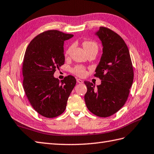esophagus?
Masks as SVG:
<instances>
[{"label":"esophagus","instance_id":"34e87169","mask_svg":"<svg viewBox=\"0 0 154 154\" xmlns=\"http://www.w3.org/2000/svg\"><path fill=\"white\" fill-rule=\"evenodd\" d=\"M77 82L78 83H83V81L80 79H77Z\"/></svg>","mask_w":154,"mask_h":154}]
</instances>
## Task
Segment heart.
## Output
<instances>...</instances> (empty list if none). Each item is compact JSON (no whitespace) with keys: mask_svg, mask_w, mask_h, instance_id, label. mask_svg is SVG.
I'll list each match as a JSON object with an SVG mask.
<instances>
[{"mask_svg":"<svg viewBox=\"0 0 154 154\" xmlns=\"http://www.w3.org/2000/svg\"><path fill=\"white\" fill-rule=\"evenodd\" d=\"M83 45L84 48L85 49V50L87 51V52H89L93 50H98L97 44L93 41H85L83 42ZM72 48H73V46H72V45H71L70 47H69L66 52H65V55H66V56H69V55L71 54ZM72 71H73V73L80 77H83L86 74L85 68L82 66L75 67L73 69H72Z\"/></svg>","mask_w":154,"mask_h":154,"instance_id":"b5f03b06","label":"heart"}]
</instances>
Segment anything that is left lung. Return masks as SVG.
<instances>
[{
    "label": "left lung",
    "mask_w": 154,
    "mask_h": 154,
    "mask_svg": "<svg viewBox=\"0 0 154 154\" xmlns=\"http://www.w3.org/2000/svg\"><path fill=\"white\" fill-rule=\"evenodd\" d=\"M95 35L102 43L103 54L94 76L102 81L96 87L89 81H85L87 87L85 101L93 114L108 117L125 104L133 83V67L128 48L119 34L100 27Z\"/></svg>",
    "instance_id": "obj_1"
}]
</instances>
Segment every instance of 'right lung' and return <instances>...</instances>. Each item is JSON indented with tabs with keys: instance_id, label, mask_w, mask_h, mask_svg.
<instances>
[{
	"instance_id": "1",
	"label": "right lung",
	"mask_w": 154,
	"mask_h": 154,
	"mask_svg": "<svg viewBox=\"0 0 154 154\" xmlns=\"http://www.w3.org/2000/svg\"><path fill=\"white\" fill-rule=\"evenodd\" d=\"M73 36L58 30H48L32 40L22 65L23 87L34 109L42 116L54 118L63 113L76 79L68 75L60 81L55 69L64 64L63 44Z\"/></svg>"
}]
</instances>
